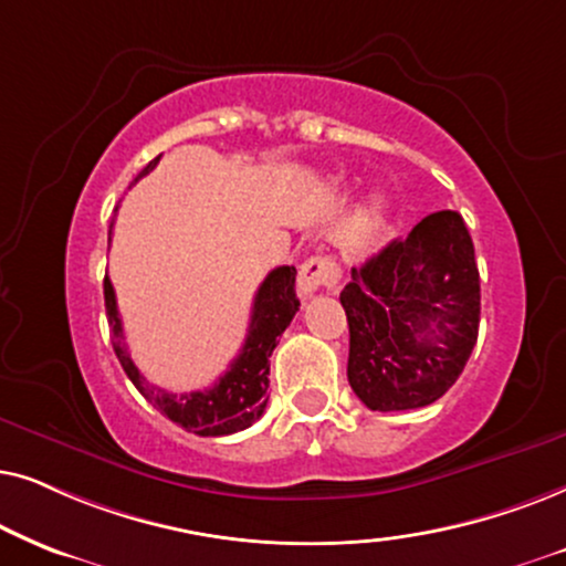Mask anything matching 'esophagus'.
I'll return each mask as SVG.
<instances>
[{
    "label": "esophagus",
    "instance_id": "obj_1",
    "mask_svg": "<svg viewBox=\"0 0 566 566\" xmlns=\"http://www.w3.org/2000/svg\"><path fill=\"white\" fill-rule=\"evenodd\" d=\"M342 282V269L334 255H311L303 266H300L297 287L300 295L307 297L318 290H336Z\"/></svg>",
    "mask_w": 566,
    "mask_h": 566
}]
</instances>
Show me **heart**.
Returning <instances> with one entry per match:
<instances>
[{
    "mask_svg": "<svg viewBox=\"0 0 566 566\" xmlns=\"http://www.w3.org/2000/svg\"><path fill=\"white\" fill-rule=\"evenodd\" d=\"M380 220H382V205H380V201H373L370 209L365 212V220H361V222H365L367 230H375L380 224Z\"/></svg>",
    "mask_w": 566,
    "mask_h": 566,
    "instance_id": "heart-1",
    "label": "heart"
}]
</instances>
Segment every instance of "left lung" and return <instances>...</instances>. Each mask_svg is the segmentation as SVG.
<instances>
[{
    "label": "left lung",
    "instance_id": "8db88e82",
    "mask_svg": "<svg viewBox=\"0 0 566 566\" xmlns=\"http://www.w3.org/2000/svg\"><path fill=\"white\" fill-rule=\"evenodd\" d=\"M349 321L346 378L373 411L434 403L458 380L479 336L473 240L458 212H434L396 238L342 292Z\"/></svg>",
    "mask_w": 566,
    "mask_h": 566
}]
</instances>
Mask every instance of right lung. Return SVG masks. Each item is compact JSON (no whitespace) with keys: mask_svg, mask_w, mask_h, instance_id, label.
<instances>
[{"mask_svg":"<svg viewBox=\"0 0 566 566\" xmlns=\"http://www.w3.org/2000/svg\"><path fill=\"white\" fill-rule=\"evenodd\" d=\"M160 157L149 160L145 170L134 178H145ZM111 240V232H108ZM295 266H279L263 279V284L255 292L251 326H248V336L243 349L235 359L230 361L228 373L220 375V380L212 388L193 390V394H168V390L149 386L145 375L134 365L129 346L124 342V328H120L118 307H116V292H113L111 279L105 276L103 295H105V313H108V326L113 338V352L129 375V380L137 386L142 396L155 406L157 411L165 413L186 432L201 434V437H220L232 434L240 429L251 427L255 419H261L263 409L269 401V357L274 352L276 338L284 334L295 313L300 311V300L295 295Z\"/></svg>","mask_w":566,"mask_h":566,"instance_id":"add662e5","label":"right lung"}]
</instances>
